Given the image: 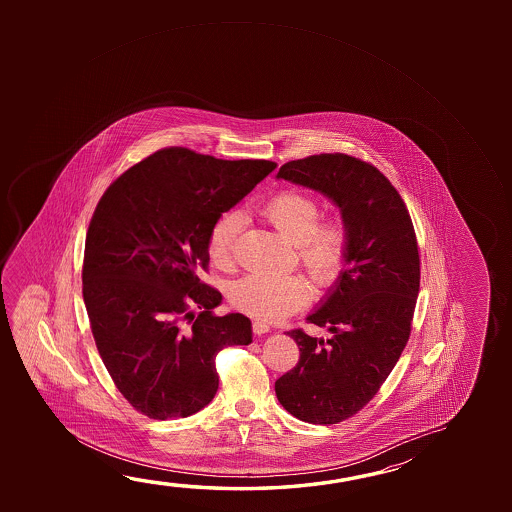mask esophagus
I'll return each instance as SVG.
<instances>
[{"label":"esophagus","instance_id":"esophagus-1","mask_svg":"<svg viewBox=\"0 0 512 512\" xmlns=\"http://www.w3.org/2000/svg\"><path fill=\"white\" fill-rule=\"evenodd\" d=\"M253 332H255L257 336H262V334L271 332V327H269L268 323H264V321H253Z\"/></svg>","mask_w":512,"mask_h":512}]
</instances>
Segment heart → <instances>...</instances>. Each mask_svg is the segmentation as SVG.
Listing matches in <instances>:
<instances>
[{
    "label": "heart",
    "mask_w": 512,
    "mask_h": 512,
    "mask_svg": "<svg viewBox=\"0 0 512 512\" xmlns=\"http://www.w3.org/2000/svg\"><path fill=\"white\" fill-rule=\"evenodd\" d=\"M268 219L287 241L296 244L298 257L318 285L332 284L343 268L348 232L339 219L318 221L319 203L302 191H282L262 205ZM243 227V214L225 212L210 230L209 255L218 266L234 257L235 241ZM309 285L298 275L252 273L230 287V302L262 321H277L309 300Z\"/></svg>",
    "instance_id": "b5f03b06"
}]
</instances>
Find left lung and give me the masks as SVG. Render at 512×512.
<instances>
[{
	"mask_svg": "<svg viewBox=\"0 0 512 512\" xmlns=\"http://www.w3.org/2000/svg\"><path fill=\"white\" fill-rule=\"evenodd\" d=\"M277 178L327 196L348 232L344 269L307 316L330 337L287 332L300 346V361L275 382L278 402L294 418L332 425L377 394L409 341L418 241L402 196L368 162L321 153L287 162Z\"/></svg>",
	"mask_w": 512,
	"mask_h": 512,
	"instance_id": "obj_1",
	"label": "left lung"
}]
</instances>
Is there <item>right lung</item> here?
Instances as JSON below:
<instances>
[{"label": "right lung", "mask_w": 512, "mask_h": 512, "mask_svg": "<svg viewBox=\"0 0 512 512\" xmlns=\"http://www.w3.org/2000/svg\"><path fill=\"white\" fill-rule=\"evenodd\" d=\"M275 168L164 148L119 176L96 205L85 237V309L101 361L144 416L202 411L218 391L219 350L252 343L246 316L212 314L223 298L200 271L219 216Z\"/></svg>", "instance_id": "1"}]
</instances>
